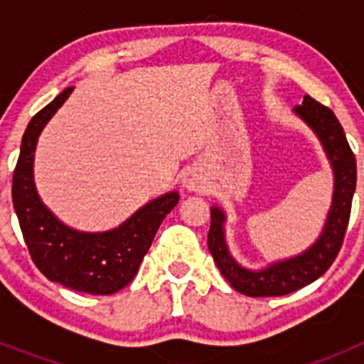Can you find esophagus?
Segmentation results:
<instances>
[{
	"label": "esophagus",
	"mask_w": 364,
	"mask_h": 364,
	"mask_svg": "<svg viewBox=\"0 0 364 364\" xmlns=\"http://www.w3.org/2000/svg\"><path fill=\"white\" fill-rule=\"evenodd\" d=\"M182 186H184L186 191L200 193L205 189V178L198 169H189L182 178Z\"/></svg>",
	"instance_id": "1"
}]
</instances>
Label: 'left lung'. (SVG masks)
I'll return each mask as SVG.
<instances>
[{"label": "left lung", "mask_w": 364, "mask_h": 364, "mask_svg": "<svg viewBox=\"0 0 364 364\" xmlns=\"http://www.w3.org/2000/svg\"><path fill=\"white\" fill-rule=\"evenodd\" d=\"M294 114L302 120L317 136L323 147L330 169L333 173L332 204L328 210L323 231L304 252L288 259L273 260L259 269L246 268L235 259L226 240V211L220 205L211 208V226L208 233V247L222 277L231 288L247 297H279L291 294L310 284L326 272L336 260L348 228L352 198L355 193L358 166L348 146L345 131L332 111L310 96L294 109Z\"/></svg>", "instance_id": "obj_1"}]
</instances>
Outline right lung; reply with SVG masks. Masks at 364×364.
Listing matches in <instances>:
<instances>
[{"mask_svg": "<svg viewBox=\"0 0 364 364\" xmlns=\"http://www.w3.org/2000/svg\"><path fill=\"white\" fill-rule=\"evenodd\" d=\"M74 87L56 96L27 125L12 178V204L34 264L49 281L91 295H111L129 284L178 191L147 202L118 228L80 231L63 224L43 204L34 182L38 138Z\"/></svg>", "mask_w": 364, "mask_h": 364, "instance_id": "obj_1", "label": "right lung"}]
</instances>
